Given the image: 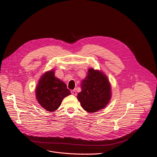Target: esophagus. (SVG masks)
I'll use <instances>...</instances> for the list:
<instances>
[{"label":"esophagus","mask_w":157,"mask_h":157,"mask_svg":"<svg viewBox=\"0 0 157 157\" xmlns=\"http://www.w3.org/2000/svg\"><path fill=\"white\" fill-rule=\"evenodd\" d=\"M71 92V94H72V95H76L77 93H76V90H72Z\"/></svg>","instance_id":"1"}]
</instances>
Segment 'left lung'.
I'll list each match as a JSON object with an SVG mask.
<instances>
[{
	"label": "left lung",
	"instance_id": "8db88e82",
	"mask_svg": "<svg viewBox=\"0 0 157 157\" xmlns=\"http://www.w3.org/2000/svg\"><path fill=\"white\" fill-rule=\"evenodd\" d=\"M81 92L78 99L83 108L88 113H95L108 104L111 98V86L104 74L89 69L88 75L81 83Z\"/></svg>",
	"mask_w": 157,
	"mask_h": 157
}]
</instances>
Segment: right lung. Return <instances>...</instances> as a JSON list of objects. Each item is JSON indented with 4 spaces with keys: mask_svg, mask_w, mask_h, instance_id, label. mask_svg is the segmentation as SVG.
I'll list each match as a JSON object with an SVG mask.
<instances>
[{
    "mask_svg": "<svg viewBox=\"0 0 157 157\" xmlns=\"http://www.w3.org/2000/svg\"><path fill=\"white\" fill-rule=\"evenodd\" d=\"M71 92L63 82L55 77L53 71L46 72L40 78L36 88V98L39 104L48 111L59 108L63 98Z\"/></svg>",
    "mask_w": 157,
    "mask_h": 157,
    "instance_id": "right-lung-1",
    "label": "right lung"
}]
</instances>
